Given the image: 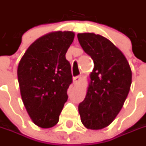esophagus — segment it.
Listing matches in <instances>:
<instances>
[{
	"label": "esophagus",
	"mask_w": 146,
	"mask_h": 146,
	"mask_svg": "<svg viewBox=\"0 0 146 146\" xmlns=\"http://www.w3.org/2000/svg\"><path fill=\"white\" fill-rule=\"evenodd\" d=\"M80 80H81V77H80V76H76V77H74V79H73V82H74L75 84H78L79 82L80 81Z\"/></svg>",
	"instance_id": "obj_1"
}]
</instances>
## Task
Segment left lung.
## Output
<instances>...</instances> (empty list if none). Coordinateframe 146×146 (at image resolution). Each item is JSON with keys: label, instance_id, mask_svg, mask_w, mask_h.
I'll return each mask as SVG.
<instances>
[{"label": "left lung", "instance_id": "8db88e82", "mask_svg": "<svg viewBox=\"0 0 146 146\" xmlns=\"http://www.w3.org/2000/svg\"><path fill=\"white\" fill-rule=\"evenodd\" d=\"M77 37L94 63L87 94L79 105L80 119L88 129H102L122 109L131 87L132 70L123 53L106 37L94 33H79Z\"/></svg>", "mask_w": 146, "mask_h": 146}]
</instances>
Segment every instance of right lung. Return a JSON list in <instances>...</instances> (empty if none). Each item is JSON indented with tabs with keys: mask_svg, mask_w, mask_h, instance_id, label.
<instances>
[{
	"mask_svg": "<svg viewBox=\"0 0 146 146\" xmlns=\"http://www.w3.org/2000/svg\"><path fill=\"white\" fill-rule=\"evenodd\" d=\"M73 31H53L37 39L23 56L18 80L23 102L32 122L48 128L58 123L72 83L66 53L74 40Z\"/></svg>",
	"mask_w": 146,
	"mask_h": 146,
	"instance_id": "1",
	"label": "right lung"
}]
</instances>
